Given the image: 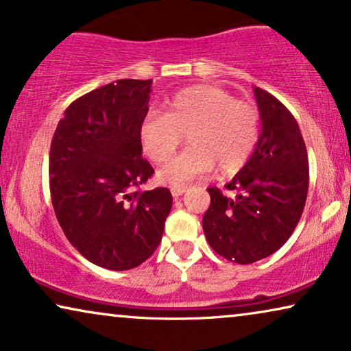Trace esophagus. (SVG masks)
I'll return each mask as SVG.
<instances>
[{
	"label": "esophagus",
	"mask_w": 351,
	"mask_h": 351,
	"mask_svg": "<svg viewBox=\"0 0 351 351\" xmlns=\"http://www.w3.org/2000/svg\"><path fill=\"white\" fill-rule=\"evenodd\" d=\"M185 190H186V186H172L171 193H172V196H174V198H179V196L185 193Z\"/></svg>",
	"instance_id": "1"
}]
</instances>
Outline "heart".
Returning <instances> with one entry per match:
<instances>
[{"label": "heart", "instance_id": "b5f03b06", "mask_svg": "<svg viewBox=\"0 0 351 351\" xmlns=\"http://www.w3.org/2000/svg\"><path fill=\"white\" fill-rule=\"evenodd\" d=\"M189 132L190 148L158 171L165 185L180 186L217 166L233 174L246 165L261 137V117L252 105L215 86L182 89L166 102V112H148L141 123L143 153L165 162Z\"/></svg>", "mask_w": 351, "mask_h": 351}]
</instances>
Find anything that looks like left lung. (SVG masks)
I'll list each match as a JSON object with an SVG mask.
<instances>
[{"instance_id": "obj_1", "label": "left lung", "mask_w": 351, "mask_h": 351, "mask_svg": "<svg viewBox=\"0 0 351 351\" xmlns=\"http://www.w3.org/2000/svg\"><path fill=\"white\" fill-rule=\"evenodd\" d=\"M262 132L243 169L225 185L233 196L208 189L203 230L209 246L234 263L271 256L299 223L308 193V155L299 124L276 97L254 88Z\"/></svg>"}]
</instances>
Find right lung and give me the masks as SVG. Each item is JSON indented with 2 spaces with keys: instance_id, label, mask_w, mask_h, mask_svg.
Instances as JSON below:
<instances>
[{
  "instance_id": "1",
  "label": "right lung",
  "mask_w": 351,
  "mask_h": 351,
  "mask_svg": "<svg viewBox=\"0 0 351 351\" xmlns=\"http://www.w3.org/2000/svg\"><path fill=\"white\" fill-rule=\"evenodd\" d=\"M152 80H118L81 95L57 124L49 152L56 217L81 256L131 270L156 251L172 208L167 189L142 191L153 176L141 123Z\"/></svg>"
}]
</instances>
